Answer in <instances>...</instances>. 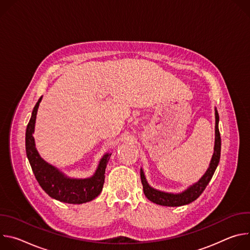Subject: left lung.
<instances>
[{
    "label": "left lung",
    "instance_id": "obj_1",
    "mask_svg": "<svg viewBox=\"0 0 250 250\" xmlns=\"http://www.w3.org/2000/svg\"><path fill=\"white\" fill-rule=\"evenodd\" d=\"M219 114L216 111V141H215V151H213L209 166L205 173V175L201 178V179L191 186L189 189L184 191L183 193L180 194H169V193H164L157 191L153 188H151L146 180L144 172L142 170L140 171V179L142 183V187H144V192L145 195L148 200L151 202L161 205V206H167V207H180L184 206L187 204L192 203L195 201L206 189L207 185L210 181L211 177L215 173L217 166L220 162V157H221V134L219 130Z\"/></svg>",
    "mask_w": 250,
    "mask_h": 250
}]
</instances>
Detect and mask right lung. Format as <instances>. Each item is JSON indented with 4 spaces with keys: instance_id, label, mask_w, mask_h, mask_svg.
Segmentation results:
<instances>
[{
    "instance_id": "right-lung-1",
    "label": "right lung",
    "mask_w": 250,
    "mask_h": 250,
    "mask_svg": "<svg viewBox=\"0 0 250 250\" xmlns=\"http://www.w3.org/2000/svg\"><path fill=\"white\" fill-rule=\"evenodd\" d=\"M42 98L34 105L31 118L25 131V150L33 174L41 187L51 198L68 204H83L98 197L104 182V172L109 162L110 153H106L100 161L98 169L93 177L88 179H70L56 168L46 163L35 148L32 136L35 119Z\"/></svg>"
}]
</instances>
